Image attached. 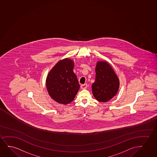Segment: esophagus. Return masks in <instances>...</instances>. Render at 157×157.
Returning a JSON list of instances; mask_svg holds the SVG:
<instances>
[{
    "label": "esophagus",
    "mask_w": 157,
    "mask_h": 157,
    "mask_svg": "<svg viewBox=\"0 0 157 157\" xmlns=\"http://www.w3.org/2000/svg\"><path fill=\"white\" fill-rule=\"evenodd\" d=\"M87 87V84H83L80 86V88L82 90H85Z\"/></svg>",
    "instance_id": "34e87169"
}]
</instances>
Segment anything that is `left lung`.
<instances>
[{"instance_id":"left-lung-1","label":"left lung","mask_w":157,"mask_h":157,"mask_svg":"<svg viewBox=\"0 0 157 157\" xmlns=\"http://www.w3.org/2000/svg\"><path fill=\"white\" fill-rule=\"evenodd\" d=\"M95 82L92 85V93L98 101L106 102L118 92L120 82L114 70L106 61H98L95 67Z\"/></svg>"}]
</instances>
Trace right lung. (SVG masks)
Segmentation results:
<instances>
[{
  "label": "right lung",
  "mask_w": 157,
  "mask_h": 157,
  "mask_svg": "<svg viewBox=\"0 0 157 157\" xmlns=\"http://www.w3.org/2000/svg\"><path fill=\"white\" fill-rule=\"evenodd\" d=\"M75 63L65 58L58 62L51 70L46 80L47 92L59 104H69L79 90L77 77L73 72Z\"/></svg>",
  "instance_id": "obj_1"
}]
</instances>
